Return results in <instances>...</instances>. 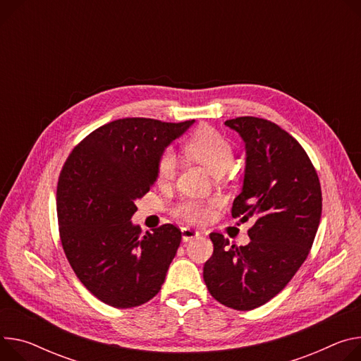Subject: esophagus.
<instances>
[{
  "label": "esophagus",
  "mask_w": 361,
  "mask_h": 361,
  "mask_svg": "<svg viewBox=\"0 0 361 361\" xmlns=\"http://www.w3.org/2000/svg\"><path fill=\"white\" fill-rule=\"evenodd\" d=\"M200 235L199 231H194L191 227H183L181 228V236H183V242H188L194 238H197Z\"/></svg>",
  "instance_id": "esophagus-1"
}]
</instances>
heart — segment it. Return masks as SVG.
Returning <instances> with one entry per match:
<instances>
[{
  "label": "heart",
  "instance_id": "b5f03b06",
  "mask_svg": "<svg viewBox=\"0 0 361 361\" xmlns=\"http://www.w3.org/2000/svg\"><path fill=\"white\" fill-rule=\"evenodd\" d=\"M185 152L213 174L220 176L233 166L235 152L232 144L212 126H202L185 141ZM178 169V158L171 148H166L157 162L159 183L174 180ZM214 203L200 200H184L174 207V214L190 223H203L210 219Z\"/></svg>",
  "mask_w": 361,
  "mask_h": 361
}]
</instances>
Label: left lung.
<instances>
[{"mask_svg": "<svg viewBox=\"0 0 361 361\" xmlns=\"http://www.w3.org/2000/svg\"><path fill=\"white\" fill-rule=\"evenodd\" d=\"M224 125L246 145L243 188L232 217L255 223L246 246H228L221 233H210L214 250L203 278L216 301L250 311L278 295L304 264L319 224L322 194L305 149L281 126L255 116Z\"/></svg>", "mask_w": 361, "mask_h": 361, "instance_id": "1", "label": "left lung"}]
</instances>
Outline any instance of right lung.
<instances>
[{
  "mask_svg": "<svg viewBox=\"0 0 361 361\" xmlns=\"http://www.w3.org/2000/svg\"><path fill=\"white\" fill-rule=\"evenodd\" d=\"M192 121L123 118L94 129L60 171L56 194L60 240L79 281L115 308L148 302L159 292L181 242L162 224L141 233L130 217L157 180L161 152Z\"/></svg>",
  "mask_w": 361,
  "mask_h": 361,
  "instance_id": "1",
  "label": "right lung"
}]
</instances>
